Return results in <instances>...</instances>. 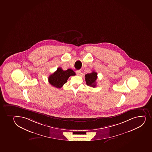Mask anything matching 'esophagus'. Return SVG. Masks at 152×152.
Segmentation results:
<instances>
[{
  "label": "esophagus",
  "instance_id": "1",
  "mask_svg": "<svg viewBox=\"0 0 152 152\" xmlns=\"http://www.w3.org/2000/svg\"><path fill=\"white\" fill-rule=\"evenodd\" d=\"M81 71H76V74L77 75H79V76H80V75H81Z\"/></svg>",
  "mask_w": 152,
  "mask_h": 152
}]
</instances>
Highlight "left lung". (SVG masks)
Here are the masks:
<instances>
[{
  "mask_svg": "<svg viewBox=\"0 0 152 152\" xmlns=\"http://www.w3.org/2000/svg\"><path fill=\"white\" fill-rule=\"evenodd\" d=\"M86 84L88 86L92 87H95L96 86V81L97 79V73L95 71H93L91 73L87 74L85 76Z\"/></svg>",
  "mask_w": 152,
  "mask_h": 152,
  "instance_id": "8db88e82",
  "label": "left lung"
}]
</instances>
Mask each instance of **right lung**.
Here are the masks:
<instances>
[{"instance_id":"right-lung-1","label":"right lung","mask_w":152,"mask_h":152,"mask_svg":"<svg viewBox=\"0 0 152 152\" xmlns=\"http://www.w3.org/2000/svg\"><path fill=\"white\" fill-rule=\"evenodd\" d=\"M75 75L76 74L72 69H68L64 71L59 67L53 73L50 75L48 79L50 84L57 88H60L67 82L69 77Z\"/></svg>"}]
</instances>
